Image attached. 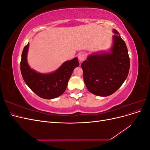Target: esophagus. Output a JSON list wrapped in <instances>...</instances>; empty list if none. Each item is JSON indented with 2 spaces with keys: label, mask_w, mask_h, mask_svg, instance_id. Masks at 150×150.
<instances>
[{
  "label": "esophagus",
  "mask_w": 150,
  "mask_h": 150,
  "mask_svg": "<svg viewBox=\"0 0 150 150\" xmlns=\"http://www.w3.org/2000/svg\"><path fill=\"white\" fill-rule=\"evenodd\" d=\"M78 59H79V60L80 62L83 61L86 59L85 54H80L79 55V56H78Z\"/></svg>",
  "instance_id": "1"
}]
</instances>
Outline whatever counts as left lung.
I'll list each match as a JSON object with an SVG mask.
<instances>
[{
	"label": "left lung",
	"mask_w": 150,
	"mask_h": 150,
	"mask_svg": "<svg viewBox=\"0 0 150 150\" xmlns=\"http://www.w3.org/2000/svg\"><path fill=\"white\" fill-rule=\"evenodd\" d=\"M112 45L109 51L95 52L81 64L86 86L96 96H108L115 93L128 75L129 57L125 42L112 30Z\"/></svg>",
	"instance_id": "obj_1"
}]
</instances>
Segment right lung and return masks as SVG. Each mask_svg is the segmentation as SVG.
I'll list each match as a JSON object with an SVG mask.
<instances>
[{
	"label": "right lung",
	"instance_id": "obj_1",
	"mask_svg": "<svg viewBox=\"0 0 150 150\" xmlns=\"http://www.w3.org/2000/svg\"><path fill=\"white\" fill-rule=\"evenodd\" d=\"M29 46V43L24 47L21 61V71L25 84L42 98L51 99L60 96L64 93L72 72L79 65L78 57L64 62L51 73H40L29 66L27 59Z\"/></svg>",
	"mask_w": 150,
	"mask_h": 150
}]
</instances>
